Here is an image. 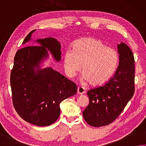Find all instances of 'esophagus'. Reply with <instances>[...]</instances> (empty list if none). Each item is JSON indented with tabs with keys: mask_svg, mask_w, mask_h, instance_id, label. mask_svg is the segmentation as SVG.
I'll use <instances>...</instances> for the list:
<instances>
[{
	"mask_svg": "<svg viewBox=\"0 0 146 146\" xmlns=\"http://www.w3.org/2000/svg\"><path fill=\"white\" fill-rule=\"evenodd\" d=\"M85 92V90L84 88H82L81 86H79L78 87V91H77V93H78V95H81V94H83Z\"/></svg>",
	"mask_w": 146,
	"mask_h": 146,
	"instance_id": "34e87169",
	"label": "esophagus"
}]
</instances>
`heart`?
<instances>
[{"mask_svg":"<svg viewBox=\"0 0 146 146\" xmlns=\"http://www.w3.org/2000/svg\"><path fill=\"white\" fill-rule=\"evenodd\" d=\"M119 56L114 49L108 47L100 39L85 37L76 40L72 49L64 54L66 73L73 77L81 70L82 78L93 86L105 84L116 71Z\"/></svg>","mask_w":146,"mask_h":146,"instance_id":"b5f03b06","label":"heart"}]
</instances>
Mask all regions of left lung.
Wrapping results in <instances>:
<instances>
[{
  "label": "left lung",
  "instance_id": "left-lung-1",
  "mask_svg": "<svg viewBox=\"0 0 146 146\" xmlns=\"http://www.w3.org/2000/svg\"><path fill=\"white\" fill-rule=\"evenodd\" d=\"M119 65L113 77L103 86L88 91L89 104L82 115L95 127L110 124L119 116L132 98L135 90V60L125 43L117 44Z\"/></svg>",
  "mask_w": 146,
  "mask_h": 146
}]
</instances>
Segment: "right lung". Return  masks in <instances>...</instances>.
<instances>
[{
	"label": "right lung",
	"instance_id": "add662e5",
	"mask_svg": "<svg viewBox=\"0 0 146 146\" xmlns=\"http://www.w3.org/2000/svg\"><path fill=\"white\" fill-rule=\"evenodd\" d=\"M30 32L23 44L30 41L39 46H27L16 52L11 73L14 107L20 116L31 124H53L60 114V104L77 93L74 82L53 70L42 68L49 53L56 62L61 60V44L53 37L33 40Z\"/></svg>",
	"mask_w": 146,
	"mask_h": 146
}]
</instances>
